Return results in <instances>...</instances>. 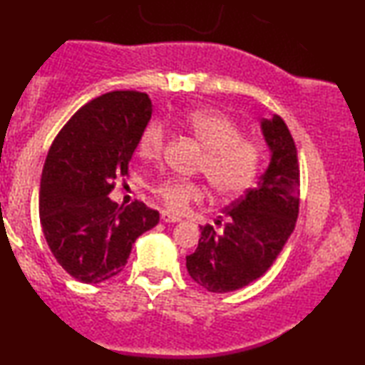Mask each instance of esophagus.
Masks as SVG:
<instances>
[{"label": "esophagus", "instance_id": "1", "mask_svg": "<svg viewBox=\"0 0 365 365\" xmlns=\"http://www.w3.org/2000/svg\"><path fill=\"white\" fill-rule=\"evenodd\" d=\"M161 219H163L164 222H179V221H181V217L174 216V214L168 212V211H163L161 212Z\"/></svg>", "mask_w": 365, "mask_h": 365}]
</instances>
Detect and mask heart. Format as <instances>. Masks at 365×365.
<instances>
[{"label": "heart", "instance_id": "b5f03b06", "mask_svg": "<svg viewBox=\"0 0 365 365\" xmlns=\"http://www.w3.org/2000/svg\"><path fill=\"white\" fill-rule=\"evenodd\" d=\"M181 124L204 149L196 168L219 196H239L252 186L261 169L262 149L251 139H244L241 128L231 118L217 111L194 109L184 114ZM164 143V124L159 119H149L138 139L139 156L158 158ZM151 191L168 209L181 212L192 201H201L206 189L194 179L169 176L153 184Z\"/></svg>", "mask_w": 365, "mask_h": 365}]
</instances>
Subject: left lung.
<instances>
[{"instance_id": "8db88e82", "label": "left lung", "mask_w": 365, "mask_h": 365, "mask_svg": "<svg viewBox=\"0 0 365 365\" xmlns=\"http://www.w3.org/2000/svg\"><path fill=\"white\" fill-rule=\"evenodd\" d=\"M271 163L257 186L226 211L221 232L201 226L197 249L186 256L189 276L209 292H231L256 281L276 261L299 214V161L281 116L261 121ZM217 224H221L219 221Z\"/></svg>"}]
</instances>
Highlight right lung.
<instances>
[{
	"instance_id": "1",
	"label": "right lung",
	"mask_w": 365,
	"mask_h": 365,
	"mask_svg": "<svg viewBox=\"0 0 365 365\" xmlns=\"http://www.w3.org/2000/svg\"><path fill=\"white\" fill-rule=\"evenodd\" d=\"M151 99L141 91L103 94L73 114L49 148L39 187V221L59 266L84 284L116 276L159 212L141 201L109 199L128 166Z\"/></svg>"
}]
</instances>
